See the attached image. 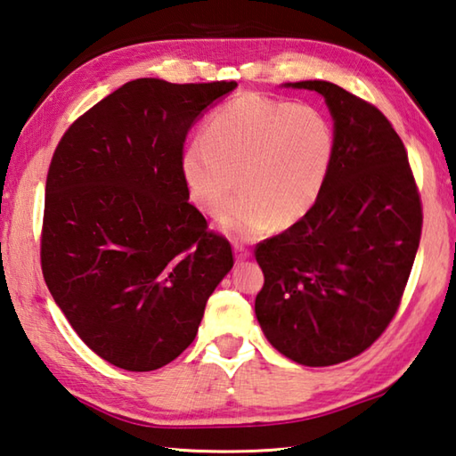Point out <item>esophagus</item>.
<instances>
[{"label": "esophagus", "instance_id": "34e87169", "mask_svg": "<svg viewBox=\"0 0 456 456\" xmlns=\"http://www.w3.org/2000/svg\"><path fill=\"white\" fill-rule=\"evenodd\" d=\"M249 249H247V247L243 245V243H235V256H237V261H245V259H249Z\"/></svg>", "mask_w": 456, "mask_h": 456}]
</instances>
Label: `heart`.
Masks as SVG:
<instances>
[{"mask_svg":"<svg viewBox=\"0 0 456 456\" xmlns=\"http://www.w3.org/2000/svg\"><path fill=\"white\" fill-rule=\"evenodd\" d=\"M335 159V134L325 115L245 94L205 121L201 139L185 149L181 173L191 201L221 215L225 233L255 239L277 225L291 227L307 215L325 189Z\"/></svg>","mask_w":456,"mask_h":456,"instance_id":"heart-1","label":"heart"}]
</instances>
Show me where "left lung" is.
Segmentation results:
<instances>
[{
    "label": "left lung",
    "mask_w": 456,
    "mask_h": 456,
    "mask_svg": "<svg viewBox=\"0 0 456 456\" xmlns=\"http://www.w3.org/2000/svg\"><path fill=\"white\" fill-rule=\"evenodd\" d=\"M325 97L335 159L313 209L256 245L255 314L267 341L305 367L357 357L399 309L423 229L407 149L375 105L329 81L287 84Z\"/></svg>",
    "instance_id": "obj_1"
}]
</instances>
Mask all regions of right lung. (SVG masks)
Wrapping results in <instances>:
<instances>
[{"mask_svg":"<svg viewBox=\"0 0 456 456\" xmlns=\"http://www.w3.org/2000/svg\"><path fill=\"white\" fill-rule=\"evenodd\" d=\"M235 81L115 89L65 131L45 183L41 271L91 351L155 370L193 343L205 305L233 267L181 173L195 119Z\"/></svg>","mask_w":456,"mask_h":456,"instance_id":"obj_1","label":"right lung"}]
</instances>
